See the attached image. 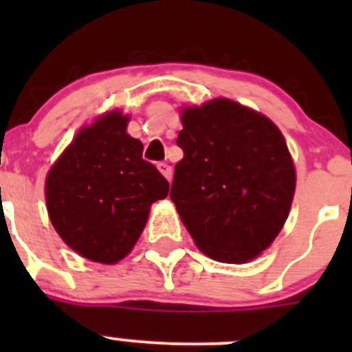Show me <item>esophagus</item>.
<instances>
[{
  "label": "esophagus",
  "mask_w": 352,
  "mask_h": 352,
  "mask_svg": "<svg viewBox=\"0 0 352 352\" xmlns=\"http://www.w3.org/2000/svg\"><path fill=\"white\" fill-rule=\"evenodd\" d=\"M156 166H158V170H160V172H162L163 173V175H165V179L166 180H172V166H170L168 165V163H158V165H156Z\"/></svg>",
  "instance_id": "1"
}]
</instances>
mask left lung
<instances>
[{"mask_svg":"<svg viewBox=\"0 0 352 352\" xmlns=\"http://www.w3.org/2000/svg\"><path fill=\"white\" fill-rule=\"evenodd\" d=\"M170 199L206 255L242 264L285 225L296 173L281 131L236 102L186 109Z\"/></svg>","mask_w":352,"mask_h":352,"instance_id":"left-lung-1","label":"left lung"}]
</instances>
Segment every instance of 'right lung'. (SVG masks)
<instances>
[{
    "instance_id": "right-lung-1",
    "label": "right lung",
    "mask_w": 352,
    "mask_h": 352,
    "mask_svg": "<svg viewBox=\"0 0 352 352\" xmlns=\"http://www.w3.org/2000/svg\"><path fill=\"white\" fill-rule=\"evenodd\" d=\"M119 112L78 133L45 180L49 218L66 245L90 261L116 264L146 225L168 182L143 160V143L126 133Z\"/></svg>"
}]
</instances>
